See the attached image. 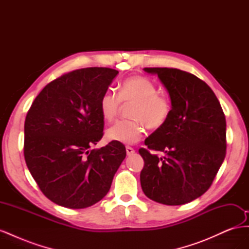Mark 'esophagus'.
Returning <instances> with one entry per match:
<instances>
[{
	"label": "esophagus",
	"mask_w": 249,
	"mask_h": 249,
	"mask_svg": "<svg viewBox=\"0 0 249 249\" xmlns=\"http://www.w3.org/2000/svg\"><path fill=\"white\" fill-rule=\"evenodd\" d=\"M125 150H126V155L127 156H131V155H133L135 153V149L133 147H131V146H125Z\"/></svg>",
	"instance_id": "34e87169"
}]
</instances>
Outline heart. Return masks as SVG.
<instances>
[{"mask_svg": "<svg viewBox=\"0 0 249 249\" xmlns=\"http://www.w3.org/2000/svg\"><path fill=\"white\" fill-rule=\"evenodd\" d=\"M158 87L145 77L135 76L126 79L119 93L108 88L102 94L99 107L102 117L110 123L114 120L122 104H132L129 120H120L107 131L109 140L133 144L144 135L146 124L149 129H160L171 113V102L166 95L158 93Z\"/></svg>", "mask_w": 249, "mask_h": 249, "instance_id": "1", "label": "heart"}]
</instances>
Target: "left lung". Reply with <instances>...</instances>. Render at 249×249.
<instances>
[{
	"mask_svg": "<svg viewBox=\"0 0 249 249\" xmlns=\"http://www.w3.org/2000/svg\"><path fill=\"white\" fill-rule=\"evenodd\" d=\"M157 74L166 88L171 113L140 148L142 191L167 206H180L201 196L219 170L227 149V122L213 90L194 74L177 69H143Z\"/></svg>",
	"mask_w": 249,
	"mask_h": 249,
	"instance_id": "obj_1",
	"label": "left lung"
}]
</instances>
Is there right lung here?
Returning <instances> with one entry per match:
<instances>
[{
  "mask_svg": "<svg viewBox=\"0 0 249 249\" xmlns=\"http://www.w3.org/2000/svg\"><path fill=\"white\" fill-rule=\"evenodd\" d=\"M118 71L88 67L65 73L36 96L25 120L24 155L42 193L59 206L85 209L110 190L124 160L123 143L90 149L103 137L99 103Z\"/></svg>",
  "mask_w": 249,
  "mask_h": 249,
  "instance_id": "add662e5",
  "label": "right lung"
}]
</instances>
